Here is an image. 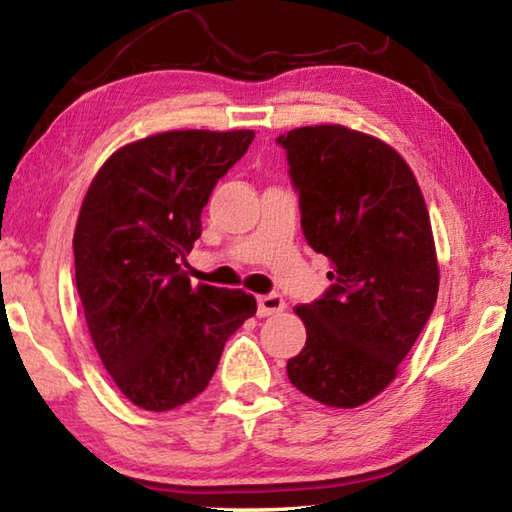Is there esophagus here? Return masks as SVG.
<instances>
[{"label":"esophagus","mask_w":512,"mask_h":512,"mask_svg":"<svg viewBox=\"0 0 512 512\" xmlns=\"http://www.w3.org/2000/svg\"><path fill=\"white\" fill-rule=\"evenodd\" d=\"M287 307V302L280 296V293H268V296H259L257 298V314L259 316H273L280 314Z\"/></svg>","instance_id":"1"}]
</instances>
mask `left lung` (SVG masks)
Masks as SVG:
<instances>
[{"mask_svg":"<svg viewBox=\"0 0 512 512\" xmlns=\"http://www.w3.org/2000/svg\"><path fill=\"white\" fill-rule=\"evenodd\" d=\"M300 192L302 232L332 264L325 296L298 305L307 343L291 384L320 404L354 409L377 397L418 341L440 271L418 180L393 146L341 124L277 137Z\"/></svg>","mask_w":512,"mask_h":512,"instance_id":"1","label":"left lung"}]
</instances>
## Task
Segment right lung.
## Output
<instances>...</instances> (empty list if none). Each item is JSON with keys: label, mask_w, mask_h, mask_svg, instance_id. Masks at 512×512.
Here are the masks:
<instances>
[{"label": "right lung", "mask_w": 512, "mask_h": 512, "mask_svg": "<svg viewBox=\"0 0 512 512\" xmlns=\"http://www.w3.org/2000/svg\"><path fill=\"white\" fill-rule=\"evenodd\" d=\"M255 131H167L121 146L92 178L74 230L76 289L124 397L171 411L201 395L230 334L255 316L241 289L192 287L180 268L214 185Z\"/></svg>", "instance_id": "obj_1"}]
</instances>
